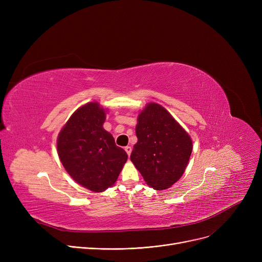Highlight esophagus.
<instances>
[{"label": "esophagus", "mask_w": 262, "mask_h": 262, "mask_svg": "<svg viewBox=\"0 0 262 262\" xmlns=\"http://www.w3.org/2000/svg\"><path fill=\"white\" fill-rule=\"evenodd\" d=\"M125 152L127 153V155L129 156L132 154V147L130 146H125Z\"/></svg>", "instance_id": "1"}]
</instances>
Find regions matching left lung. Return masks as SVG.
Returning a JSON list of instances; mask_svg holds the SVG:
<instances>
[{
    "instance_id": "obj_1",
    "label": "left lung",
    "mask_w": 262,
    "mask_h": 262,
    "mask_svg": "<svg viewBox=\"0 0 262 262\" xmlns=\"http://www.w3.org/2000/svg\"><path fill=\"white\" fill-rule=\"evenodd\" d=\"M138 141L130 160L155 190H166L183 176L192 153V140L166 108L148 103L138 116Z\"/></svg>"
}]
</instances>
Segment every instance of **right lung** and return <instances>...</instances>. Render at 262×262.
I'll return each mask as SVG.
<instances>
[{
    "instance_id": "obj_1",
    "label": "right lung",
    "mask_w": 262,
    "mask_h": 262,
    "mask_svg": "<svg viewBox=\"0 0 262 262\" xmlns=\"http://www.w3.org/2000/svg\"><path fill=\"white\" fill-rule=\"evenodd\" d=\"M106 110L90 102L79 107L61 128L57 152L63 168L80 186L93 192L112 187L127 160L112 134L103 128Z\"/></svg>"
}]
</instances>
